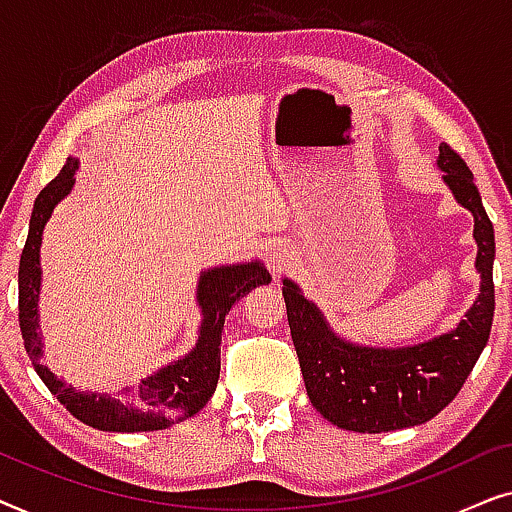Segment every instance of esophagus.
Instances as JSON below:
<instances>
[{
  "label": "esophagus",
  "instance_id": "esophagus-1",
  "mask_svg": "<svg viewBox=\"0 0 512 512\" xmlns=\"http://www.w3.org/2000/svg\"><path fill=\"white\" fill-rule=\"evenodd\" d=\"M289 256L284 254V251H272V258H270V268H272V272H284L286 268H289Z\"/></svg>",
  "mask_w": 512,
  "mask_h": 512
}]
</instances>
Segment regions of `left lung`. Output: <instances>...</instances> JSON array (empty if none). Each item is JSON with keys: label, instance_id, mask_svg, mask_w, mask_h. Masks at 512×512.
Wrapping results in <instances>:
<instances>
[{"label": "left lung", "instance_id": "1", "mask_svg": "<svg viewBox=\"0 0 512 512\" xmlns=\"http://www.w3.org/2000/svg\"><path fill=\"white\" fill-rule=\"evenodd\" d=\"M438 167L454 198L473 214L475 268L482 277L478 300L452 333L398 349L349 345L328 328L298 286L284 279L286 317L307 396L340 429L382 433L429 422L454 401L489 340L494 319V226L473 184V172L450 144L440 146Z\"/></svg>", "mask_w": 512, "mask_h": 512}]
</instances>
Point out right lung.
I'll return each instance as SVG.
<instances>
[{"instance_id": "right-lung-1", "label": "right lung", "mask_w": 512, "mask_h": 512, "mask_svg": "<svg viewBox=\"0 0 512 512\" xmlns=\"http://www.w3.org/2000/svg\"><path fill=\"white\" fill-rule=\"evenodd\" d=\"M79 163L67 158L58 177L37 195L30 219V233L20 254L18 265V321L27 354L41 380L53 396L83 424L100 431H158L179 424L205 408L212 398L221 373V331L223 321L235 300L247 296L251 289L270 284V272L261 263L226 265L202 275L198 286V303L202 307V328L198 345L186 359L174 361L160 373L146 377L137 387H125L116 396L83 394L67 387L51 370L41 366V338L37 324V298L41 284L39 247L41 233L53 207L72 191L74 172Z\"/></svg>"}]
</instances>
